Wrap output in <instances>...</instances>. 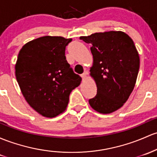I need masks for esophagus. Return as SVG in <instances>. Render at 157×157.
Here are the masks:
<instances>
[{
    "mask_svg": "<svg viewBox=\"0 0 157 157\" xmlns=\"http://www.w3.org/2000/svg\"><path fill=\"white\" fill-rule=\"evenodd\" d=\"M87 75H88L87 71H85L83 74H82V75H81V77H82V80H86V78Z\"/></svg>",
    "mask_w": 157,
    "mask_h": 157,
    "instance_id": "1",
    "label": "esophagus"
}]
</instances>
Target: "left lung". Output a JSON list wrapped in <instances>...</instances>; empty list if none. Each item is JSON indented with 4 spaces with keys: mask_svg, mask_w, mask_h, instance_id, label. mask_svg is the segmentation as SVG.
Listing matches in <instances>:
<instances>
[{
    "mask_svg": "<svg viewBox=\"0 0 157 157\" xmlns=\"http://www.w3.org/2000/svg\"><path fill=\"white\" fill-rule=\"evenodd\" d=\"M80 39L92 44L90 75L97 94L89 100V104L100 113H113L127 101L136 82L140 60L133 41L121 31L95 33Z\"/></svg>",
    "mask_w": 157,
    "mask_h": 157,
    "instance_id": "1",
    "label": "left lung"
}]
</instances>
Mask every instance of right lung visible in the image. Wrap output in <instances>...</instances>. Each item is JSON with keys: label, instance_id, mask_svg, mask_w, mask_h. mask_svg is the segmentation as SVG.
Masks as SVG:
<instances>
[{"label": "right lung", "instance_id": "obj_1", "mask_svg": "<svg viewBox=\"0 0 157 157\" xmlns=\"http://www.w3.org/2000/svg\"><path fill=\"white\" fill-rule=\"evenodd\" d=\"M71 41L46 36L27 42L18 53L15 77L22 94L33 109L47 118L65 111L70 93L81 82L65 56Z\"/></svg>", "mask_w": 157, "mask_h": 157}]
</instances>
